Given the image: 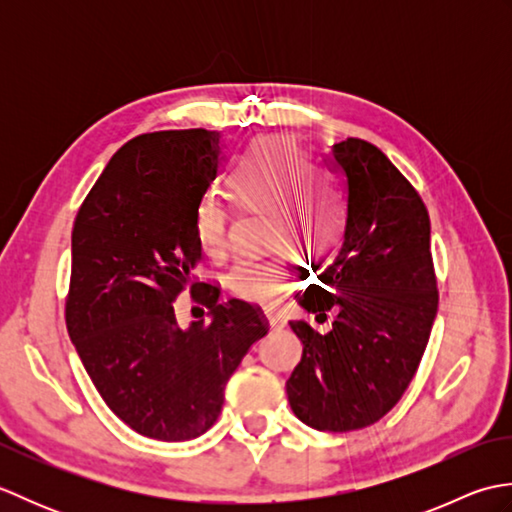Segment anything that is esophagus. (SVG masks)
Returning <instances> with one entry per match:
<instances>
[{"instance_id":"esophagus-1","label":"esophagus","mask_w":512,"mask_h":512,"mask_svg":"<svg viewBox=\"0 0 512 512\" xmlns=\"http://www.w3.org/2000/svg\"><path fill=\"white\" fill-rule=\"evenodd\" d=\"M266 321H268V325L273 330H281L286 325V319L281 317V314H277V312H266Z\"/></svg>"}]
</instances>
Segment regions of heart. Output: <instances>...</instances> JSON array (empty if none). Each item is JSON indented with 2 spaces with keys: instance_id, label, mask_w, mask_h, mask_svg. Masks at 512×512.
Returning a JSON list of instances; mask_svg holds the SVG:
<instances>
[{
  "instance_id": "b5f03b06",
  "label": "heart",
  "mask_w": 512,
  "mask_h": 512,
  "mask_svg": "<svg viewBox=\"0 0 512 512\" xmlns=\"http://www.w3.org/2000/svg\"><path fill=\"white\" fill-rule=\"evenodd\" d=\"M231 195L250 213H270L268 244L325 253L339 237V209L330 182L308 156L284 136H268L250 147L231 178ZM195 239L206 255L222 257L233 242V206L204 195L195 209ZM292 266L286 255L242 259L228 273L233 295L257 306H273L286 295Z\"/></svg>"
}]
</instances>
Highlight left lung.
<instances>
[{
	"label": "left lung",
	"instance_id": "1",
	"mask_svg": "<svg viewBox=\"0 0 512 512\" xmlns=\"http://www.w3.org/2000/svg\"><path fill=\"white\" fill-rule=\"evenodd\" d=\"M343 171L347 213L334 257L295 299L328 319V334L290 321L303 343L286 394L317 431H356L378 422L405 394L438 312L427 206L391 160L361 138L332 147Z\"/></svg>",
	"mask_w": 512,
	"mask_h": 512
}]
</instances>
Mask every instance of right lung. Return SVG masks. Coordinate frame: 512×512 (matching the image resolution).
Masks as SVG:
<instances>
[{
    "mask_svg": "<svg viewBox=\"0 0 512 512\" xmlns=\"http://www.w3.org/2000/svg\"><path fill=\"white\" fill-rule=\"evenodd\" d=\"M220 165L217 132L136 136L107 162L72 228L68 334L105 405L154 440L209 431L228 378L268 332L259 308L220 303V288L193 279L195 209ZM187 287L203 290L212 321L182 331L172 301Z\"/></svg>",
    "mask_w": 512,
    "mask_h": 512,
    "instance_id": "right-lung-1",
    "label": "right lung"
}]
</instances>
